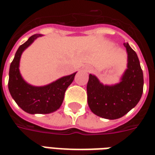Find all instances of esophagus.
I'll return each mask as SVG.
<instances>
[{
    "label": "esophagus",
    "mask_w": 155,
    "mask_h": 155,
    "mask_svg": "<svg viewBox=\"0 0 155 155\" xmlns=\"http://www.w3.org/2000/svg\"><path fill=\"white\" fill-rule=\"evenodd\" d=\"M86 71H91L92 70H91V68H86Z\"/></svg>",
    "instance_id": "obj_1"
}]
</instances>
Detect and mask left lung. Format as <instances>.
Returning a JSON list of instances; mask_svg holds the SVG:
<instances>
[{"label": "left lung", "instance_id": "8db88e82", "mask_svg": "<svg viewBox=\"0 0 155 155\" xmlns=\"http://www.w3.org/2000/svg\"><path fill=\"white\" fill-rule=\"evenodd\" d=\"M128 53V69L121 82L115 85H104L94 75L90 74L87 83L89 107L96 115L116 120L126 114L136 105L143 94V71L135 51L124 43Z\"/></svg>", "mask_w": 155, "mask_h": 155}]
</instances>
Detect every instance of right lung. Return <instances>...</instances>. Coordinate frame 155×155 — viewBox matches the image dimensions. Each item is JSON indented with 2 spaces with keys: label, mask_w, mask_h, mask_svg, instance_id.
Returning <instances> with one entry per match:
<instances>
[{
  "label": "right lung",
  "mask_w": 155,
  "mask_h": 155,
  "mask_svg": "<svg viewBox=\"0 0 155 155\" xmlns=\"http://www.w3.org/2000/svg\"><path fill=\"white\" fill-rule=\"evenodd\" d=\"M39 36H41L39 34L31 35L18 48L9 71V91L16 104L29 114H49L58 110L63 102L66 89L74 81L76 74L62 77L42 87L27 84L19 71L20 58L23 51Z\"/></svg>",
  "instance_id": "obj_1"
}]
</instances>
